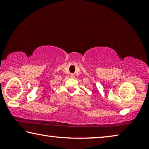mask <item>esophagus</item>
I'll list each match as a JSON object with an SVG mask.
<instances>
[{
  "label": "esophagus",
  "mask_w": 149,
  "mask_h": 149,
  "mask_svg": "<svg viewBox=\"0 0 149 149\" xmlns=\"http://www.w3.org/2000/svg\"><path fill=\"white\" fill-rule=\"evenodd\" d=\"M70 77H71L72 78H74V74H70Z\"/></svg>",
  "instance_id": "obj_1"
}]
</instances>
